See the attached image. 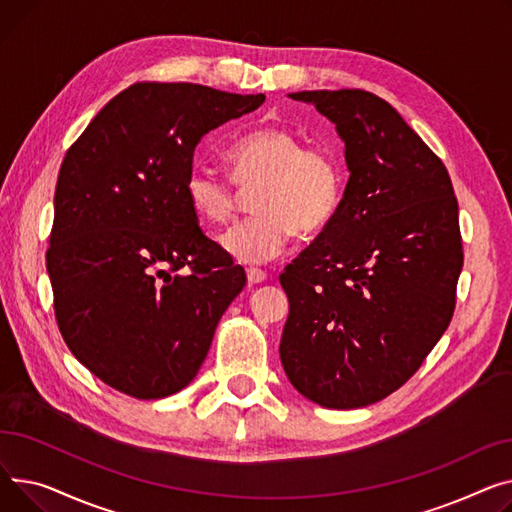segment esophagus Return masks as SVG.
Here are the masks:
<instances>
[{"label":"esophagus","instance_id":"obj_1","mask_svg":"<svg viewBox=\"0 0 512 512\" xmlns=\"http://www.w3.org/2000/svg\"><path fill=\"white\" fill-rule=\"evenodd\" d=\"M264 279H266L264 270H260V268H250V270H248V283H250V285H258V283H262Z\"/></svg>","mask_w":512,"mask_h":512}]
</instances>
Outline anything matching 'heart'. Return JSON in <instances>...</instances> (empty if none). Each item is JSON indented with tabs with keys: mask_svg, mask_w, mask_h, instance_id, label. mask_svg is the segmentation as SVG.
<instances>
[{
	"mask_svg": "<svg viewBox=\"0 0 512 512\" xmlns=\"http://www.w3.org/2000/svg\"><path fill=\"white\" fill-rule=\"evenodd\" d=\"M235 182L254 190L258 215L235 223L221 235L223 250L239 264H264L281 256L293 235L312 237L333 221L343 198V169L337 157L281 124H262L227 148ZM192 213L223 225L237 208L229 179L208 167H194L184 184Z\"/></svg>",
	"mask_w": 512,
	"mask_h": 512,
	"instance_id": "b5f03b06",
	"label": "heart"
}]
</instances>
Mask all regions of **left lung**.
Instances as JSON below:
<instances>
[{
	"label": "left lung",
	"instance_id": "obj_1",
	"mask_svg": "<svg viewBox=\"0 0 512 512\" xmlns=\"http://www.w3.org/2000/svg\"><path fill=\"white\" fill-rule=\"evenodd\" d=\"M345 142L337 213L279 277L281 364L328 409L382 401L422 366L455 312L459 204L442 161L399 111L359 88L302 90Z\"/></svg>",
	"mask_w": 512,
	"mask_h": 512
}]
</instances>
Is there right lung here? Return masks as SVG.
<instances>
[{
  "instance_id": "1",
  "label": "right lung",
  "mask_w": 512,
  "mask_h": 512,
  "mask_svg": "<svg viewBox=\"0 0 512 512\" xmlns=\"http://www.w3.org/2000/svg\"><path fill=\"white\" fill-rule=\"evenodd\" d=\"M264 103L190 82H138L70 146L57 175L47 273L59 333L82 366L136 399L188 386L246 285L208 239L184 184L198 142Z\"/></svg>"
}]
</instances>
